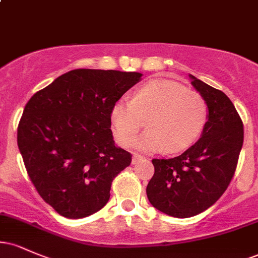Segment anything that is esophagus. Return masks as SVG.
<instances>
[{
    "label": "esophagus",
    "mask_w": 258,
    "mask_h": 258,
    "mask_svg": "<svg viewBox=\"0 0 258 258\" xmlns=\"http://www.w3.org/2000/svg\"><path fill=\"white\" fill-rule=\"evenodd\" d=\"M144 158L142 155H139V154H137V153H135L133 154V156H132V162L133 164H136V162H138L139 160H143Z\"/></svg>",
    "instance_id": "1"
}]
</instances>
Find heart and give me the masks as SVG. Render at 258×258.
Wrapping results in <instances>:
<instances>
[{
    "label": "heart",
    "mask_w": 258,
    "mask_h": 258,
    "mask_svg": "<svg viewBox=\"0 0 258 258\" xmlns=\"http://www.w3.org/2000/svg\"><path fill=\"white\" fill-rule=\"evenodd\" d=\"M209 119L206 99L171 80H153L111 106L110 122L121 147L132 143L147 120L148 130L136 141L143 152H180L199 138Z\"/></svg>",
    "instance_id": "b5f03b06"
}]
</instances>
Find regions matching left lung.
<instances>
[{"label": "left lung", "instance_id": "8db88e82", "mask_svg": "<svg viewBox=\"0 0 258 258\" xmlns=\"http://www.w3.org/2000/svg\"><path fill=\"white\" fill-rule=\"evenodd\" d=\"M209 105V119L197 143L172 159H153L147 185L150 204L168 216L188 218L209 209L227 190L238 165L244 125L235 106L220 90L190 75Z\"/></svg>", "mask_w": 258, "mask_h": 258}]
</instances>
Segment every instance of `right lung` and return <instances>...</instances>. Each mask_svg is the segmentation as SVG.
Instances as JSON below:
<instances>
[{
  "instance_id": "1",
  "label": "right lung",
  "mask_w": 258,
  "mask_h": 258,
  "mask_svg": "<svg viewBox=\"0 0 258 258\" xmlns=\"http://www.w3.org/2000/svg\"><path fill=\"white\" fill-rule=\"evenodd\" d=\"M142 74L75 69L36 92L18 125V147L40 197L59 215L84 218L104 207L132 155L115 147L110 110Z\"/></svg>"
}]
</instances>
